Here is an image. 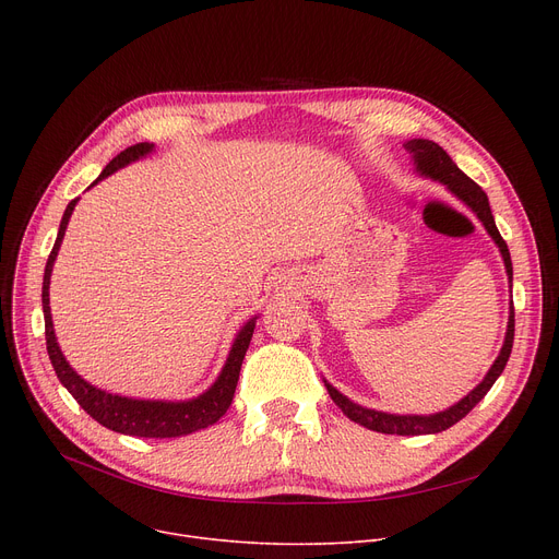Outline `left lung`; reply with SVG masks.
Here are the masks:
<instances>
[{"label":"left lung","instance_id":"8db88e82","mask_svg":"<svg viewBox=\"0 0 559 559\" xmlns=\"http://www.w3.org/2000/svg\"><path fill=\"white\" fill-rule=\"evenodd\" d=\"M409 152L415 154V163L417 169L430 179L444 183L455 197H460L468 209H472L478 219L485 224L487 233L493 238V242L501 249L503 262H506V270L512 283V260H510V249L506 245V240L501 238V233L496 228L491 209H489V199L483 192V188L478 183H474L468 176L451 160V156L432 140H413L405 144ZM512 287V285H510ZM512 342H514V308H510V321H508V335H506V344L501 348V354H498L496 362L491 365V369L487 371L483 383L474 390L468 392L460 403H455L453 407L444 409V413H437L430 417H421V415H388V413H378V409H369L362 407L354 401H348L346 396H342L333 385L326 383V390L331 394V399L335 401V405L342 409V413L350 419L356 421L369 430L376 432H385V435H432V432H442L447 428H451L453 424H457L460 419H464L472 409L485 399V394L491 390V385L496 383V378L503 373L510 354H512Z\"/></svg>","mask_w":559,"mask_h":559}]
</instances>
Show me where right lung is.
<instances>
[{
  "mask_svg": "<svg viewBox=\"0 0 559 559\" xmlns=\"http://www.w3.org/2000/svg\"><path fill=\"white\" fill-rule=\"evenodd\" d=\"M154 150V144L150 142H138L129 150H124L122 154H117L99 174V179L95 183H99L106 176H110L112 171H117L120 167H124L131 160H138L140 156L150 154ZM93 183V186H95ZM76 205V199H72L66 209V215L61 219V228H58L53 249L47 258V267H45V278H43V312H45V340H47V354L51 360V367L61 380L63 388L76 399V403L91 415L95 421H99L102 426H106L108 430L122 432V435H131V437H181V435H190L197 432L201 428H209L213 424H217L233 401L235 388H238V378H240V369H242V360L249 348L255 321L251 319L249 324L238 333L233 342V348L228 354V360L219 373V378L215 380V385L203 392L201 396L192 399V401H138V399H127V396H117V394H108L102 392L97 388H93L91 383H85L81 376H76V371L68 365V360L63 358L61 348H58L56 335H53V324H51V308H49V276H51V267L53 260L58 255V247L63 242V235L68 228V222L72 217V211Z\"/></svg>",
  "mask_w": 559,
  "mask_h": 559,
  "instance_id": "obj_1",
  "label": "right lung"
}]
</instances>
